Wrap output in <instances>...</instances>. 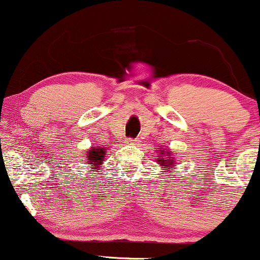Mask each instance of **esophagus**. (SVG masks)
Wrapping results in <instances>:
<instances>
[{
	"label": "esophagus",
	"instance_id": "esophagus-1",
	"mask_svg": "<svg viewBox=\"0 0 260 260\" xmlns=\"http://www.w3.org/2000/svg\"><path fill=\"white\" fill-rule=\"evenodd\" d=\"M139 143V139H132V138H128L125 141V144H129V145H137Z\"/></svg>",
	"mask_w": 260,
	"mask_h": 260
}]
</instances>
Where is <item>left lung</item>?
<instances>
[{
  "instance_id": "1",
  "label": "left lung",
  "mask_w": 260,
  "mask_h": 260,
  "mask_svg": "<svg viewBox=\"0 0 260 260\" xmlns=\"http://www.w3.org/2000/svg\"><path fill=\"white\" fill-rule=\"evenodd\" d=\"M159 154L156 155V162L161 167L164 173H170L174 170V167L176 165V159L173 156V152L169 150V148L165 149H160L158 152Z\"/></svg>"
}]
</instances>
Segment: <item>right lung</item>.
<instances>
[{
  "mask_svg": "<svg viewBox=\"0 0 260 260\" xmlns=\"http://www.w3.org/2000/svg\"><path fill=\"white\" fill-rule=\"evenodd\" d=\"M108 148L96 145V147H91L90 149H87L86 156H85V161H87V164H90L91 167H92L93 170H91V172H96L92 174H99V170L101 169L102 162L105 161V156H106V152Z\"/></svg>",
  "mask_w": 260,
  "mask_h": 260,
  "instance_id": "1",
  "label": "right lung"
}]
</instances>
